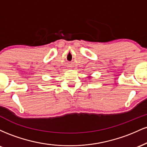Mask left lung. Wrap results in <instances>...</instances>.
<instances>
[{"label": "left lung", "instance_id": "left-lung-1", "mask_svg": "<svg viewBox=\"0 0 147 147\" xmlns=\"http://www.w3.org/2000/svg\"><path fill=\"white\" fill-rule=\"evenodd\" d=\"M90 77V76H89V77Z\"/></svg>", "mask_w": 147, "mask_h": 147}]
</instances>
